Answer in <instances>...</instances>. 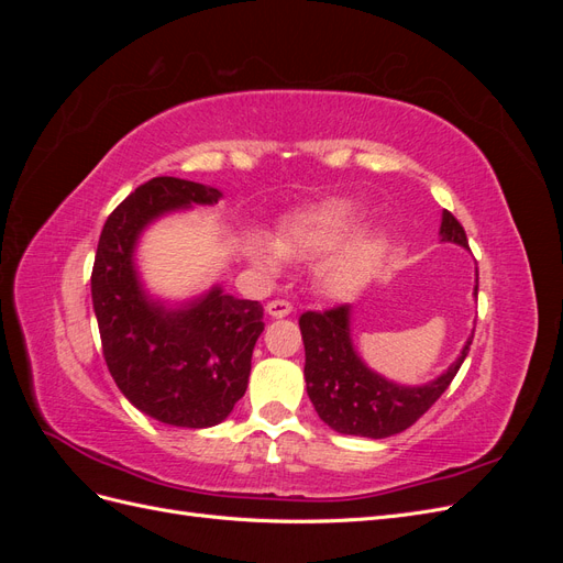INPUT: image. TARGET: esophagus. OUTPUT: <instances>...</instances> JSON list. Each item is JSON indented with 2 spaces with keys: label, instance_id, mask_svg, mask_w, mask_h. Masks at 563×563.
I'll return each mask as SVG.
<instances>
[{
  "label": "esophagus",
  "instance_id": "1",
  "mask_svg": "<svg viewBox=\"0 0 563 563\" xmlns=\"http://www.w3.org/2000/svg\"><path fill=\"white\" fill-rule=\"evenodd\" d=\"M294 312V305L288 300H269L267 302V314L275 317V319H282V317H288Z\"/></svg>",
  "mask_w": 563,
  "mask_h": 563
}]
</instances>
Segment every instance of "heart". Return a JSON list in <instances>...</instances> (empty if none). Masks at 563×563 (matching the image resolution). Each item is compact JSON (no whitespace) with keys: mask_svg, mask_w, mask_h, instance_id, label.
Listing matches in <instances>:
<instances>
[{"mask_svg":"<svg viewBox=\"0 0 563 563\" xmlns=\"http://www.w3.org/2000/svg\"><path fill=\"white\" fill-rule=\"evenodd\" d=\"M362 207L352 199H327L286 218L277 242L263 234L249 236V255L267 275H277L286 258H319L333 251L354 230ZM380 240L376 234H356L321 267V279L329 291L340 294L360 282L376 265Z\"/></svg>","mask_w":563,"mask_h":563,"instance_id":"heart-1","label":"heart"}]
</instances>
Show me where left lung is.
Segmentation results:
<instances>
[{"instance_id":"left-lung-1","label":"left lung","mask_w":563,"mask_h":563,"mask_svg":"<svg viewBox=\"0 0 563 563\" xmlns=\"http://www.w3.org/2000/svg\"><path fill=\"white\" fill-rule=\"evenodd\" d=\"M441 242L467 249V234L451 211L441 216ZM479 291V279L474 296ZM300 333L305 343V383L319 418L340 434L385 439L399 434L430 411L444 395L457 368L463 366L472 338L457 360L428 385H397L371 371L356 354L350 338V305L327 312H302Z\"/></svg>"}]
</instances>
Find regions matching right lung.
<instances>
[{
  "mask_svg": "<svg viewBox=\"0 0 563 563\" xmlns=\"http://www.w3.org/2000/svg\"><path fill=\"white\" fill-rule=\"evenodd\" d=\"M220 197L216 187L172 176L135 187L106 220L91 272L110 376L139 411L176 428H211L244 397L251 354L265 329L263 305L213 286L166 308L143 288L133 253L152 220Z\"/></svg>",
  "mask_w": 563,
  "mask_h": 563,
  "instance_id": "1",
  "label": "right lung"
}]
</instances>
